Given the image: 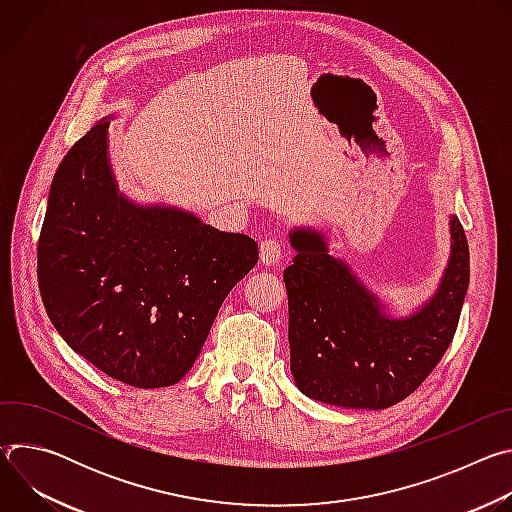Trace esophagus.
<instances>
[{"instance_id":"esophagus-1","label":"esophagus","mask_w":512,"mask_h":512,"mask_svg":"<svg viewBox=\"0 0 512 512\" xmlns=\"http://www.w3.org/2000/svg\"><path fill=\"white\" fill-rule=\"evenodd\" d=\"M283 255V245L275 239H265L259 245V257L263 265H277Z\"/></svg>"}]
</instances>
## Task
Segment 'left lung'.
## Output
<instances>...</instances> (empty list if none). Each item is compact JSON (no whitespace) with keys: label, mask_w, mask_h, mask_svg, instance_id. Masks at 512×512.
I'll list each match as a JSON object with an SVG mask.
<instances>
[{"label":"left lung","mask_w":512,"mask_h":512,"mask_svg":"<svg viewBox=\"0 0 512 512\" xmlns=\"http://www.w3.org/2000/svg\"><path fill=\"white\" fill-rule=\"evenodd\" d=\"M452 255L433 298L407 318H389L377 296L318 231L294 229V265L283 271L289 304L291 375L322 403L387 409L409 397L448 350L470 281V251L450 216Z\"/></svg>","instance_id":"left-lung-1"}]
</instances>
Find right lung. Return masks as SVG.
Listing matches in <instances>:
<instances>
[{
	"label": "right lung",
	"mask_w": 512,
	"mask_h": 512,
	"mask_svg": "<svg viewBox=\"0 0 512 512\" xmlns=\"http://www.w3.org/2000/svg\"><path fill=\"white\" fill-rule=\"evenodd\" d=\"M109 119L60 162L38 239V285L66 344L105 375L137 387L178 383L218 308L259 259L257 243L198 216L139 206L117 192Z\"/></svg>",
	"instance_id": "obj_1"
}]
</instances>
